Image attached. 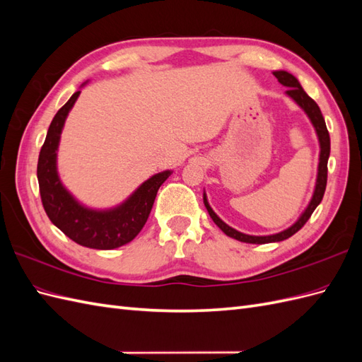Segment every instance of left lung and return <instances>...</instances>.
<instances>
[{"instance_id":"8db88e82","label":"left lung","mask_w":362,"mask_h":362,"mask_svg":"<svg viewBox=\"0 0 362 362\" xmlns=\"http://www.w3.org/2000/svg\"><path fill=\"white\" fill-rule=\"evenodd\" d=\"M273 75L276 76L278 81L287 87V96H290L291 100L298 104L302 110L305 112V115L308 116V119L311 120V124L315 129L317 139H319V145H320V154H319V166H317V180H315V187H314V193L313 198L310 201V204L306 205V208L303 210V213L299 216L298 221H296L291 226H288L284 231L278 233V234H272V235H249V234H243L237 231V229L231 228L229 225H226L221 217H218L213 208L208 204L206 194L204 192V205L206 208L208 214L213 218V222L222 229V231L231 238L238 240V242L243 243H252V245H264V243H275V242H282L288 237H291L293 234H296L299 229L306 223V221L311 217L313 211L317 208L323 199V194L326 190V181H327V160H329V154H331V139H329V133H327V128L325 124L323 115L320 112L319 105L315 104V101L313 98H310L306 95V92L302 89V86L299 83V80L296 78L294 75H291L287 71H273Z\"/></svg>"}]
</instances>
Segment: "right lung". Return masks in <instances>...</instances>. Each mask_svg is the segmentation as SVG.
<instances>
[{"instance_id":"add662e5","label":"right lung","mask_w":362,"mask_h":362,"mask_svg":"<svg viewBox=\"0 0 362 362\" xmlns=\"http://www.w3.org/2000/svg\"><path fill=\"white\" fill-rule=\"evenodd\" d=\"M86 83L81 84L86 86ZM81 90H76L69 101L54 116L48 128L37 161V181L43 208L49 221L75 243L90 249L110 250L129 243L145 226L154 205L160 185L172 170L152 175L149 180L113 208L96 210L81 204L64 187L57 170V151L66 117Z\"/></svg>"}]
</instances>
